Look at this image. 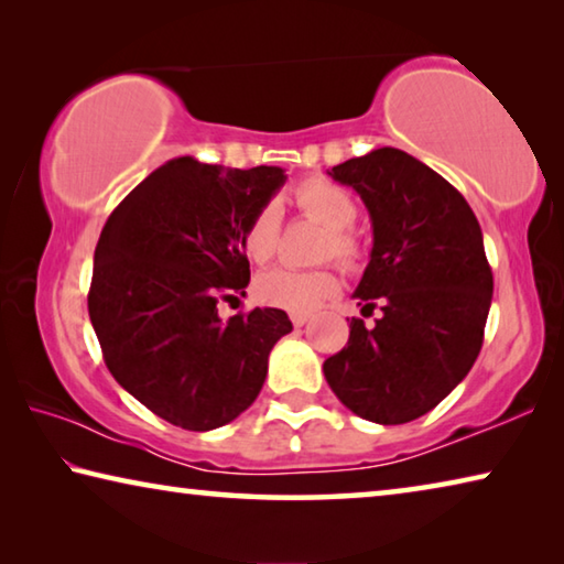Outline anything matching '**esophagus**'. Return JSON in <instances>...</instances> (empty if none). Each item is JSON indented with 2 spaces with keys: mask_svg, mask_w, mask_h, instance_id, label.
Segmentation results:
<instances>
[{
  "mask_svg": "<svg viewBox=\"0 0 564 564\" xmlns=\"http://www.w3.org/2000/svg\"><path fill=\"white\" fill-rule=\"evenodd\" d=\"M308 318H311V313H291V321H293V326H305V323H308Z\"/></svg>",
  "mask_w": 564,
  "mask_h": 564,
  "instance_id": "34e87169",
  "label": "esophagus"
}]
</instances>
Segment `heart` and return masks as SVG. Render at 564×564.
<instances>
[{
    "label": "heart",
    "instance_id": "obj_1",
    "mask_svg": "<svg viewBox=\"0 0 564 564\" xmlns=\"http://www.w3.org/2000/svg\"><path fill=\"white\" fill-rule=\"evenodd\" d=\"M291 202L303 216L326 226V238L321 246V259L338 261L343 269H356L362 259V243L352 234V224L358 218V204L346 188L333 184L328 178L313 176L301 181L291 191ZM279 212L273 206H263L251 216L241 234L243 253L253 263H269L279 248ZM338 291V275L330 269L318 271H293V269H273L265 271L256 281L259 299L275 308L291 313H308L321 301Z\"/></svg>",
    "mask_w": 564,
    "mask_h": 564
}]
</instances>
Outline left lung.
<instances>
[{
	"mask_svg": "<svg viewBox=\"0 0 564 564\" xmlns=\"http://www.w3.org/2000/svg\"><path fill=\"white\" fill-rule=\"evenodd\" d=\"M328 174L352 186L373 221V251L356 289L362 311L346 348L323 362L333 393L380 425L433 410L482 348L492 271L480 224L460 191L400 149H376Z\"/></svg>",
	"mask_w": 564,
	"mask_h": 564,
	"instance_id": "8db88e82",
	"label": "left lung"
}]
</instances>
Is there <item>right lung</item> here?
Wrapping results in <instances>:
<instances>
[{"label":"right lung","instance_id":"1","mask_svg":"<svg viewBox=\"0 0 564 564\" xmlns=\"http://www.w3.org/2000/svg\"><path fill=\"white\" fill-rule=\"evenodd\" d=\"M283 169L181 156L113 208L94 251L89 318L117 383L184 431L231 423L259 398L269 352L293 326L279 308L228 321L246 295L241 234L283 186Z\"/></svg>","mask_w":564,"mask_h":564}]
</instances>
